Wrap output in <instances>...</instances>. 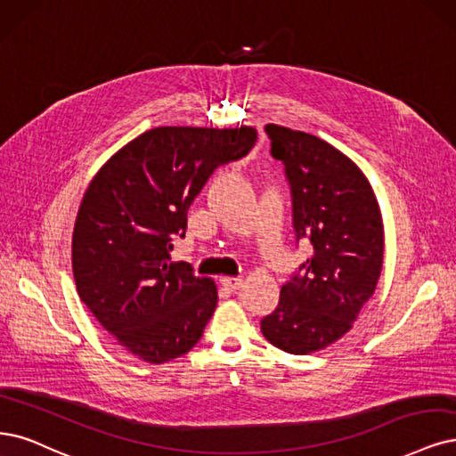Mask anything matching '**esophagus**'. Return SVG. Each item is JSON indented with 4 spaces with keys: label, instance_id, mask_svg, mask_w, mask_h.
<instances>
[{
    "label": "esophagus",
    "instance_id": "esophagus-1",
    "mask_svg": "<svg viewBox=\"0 0 456 456\" xmlns=\"http://www.w3.org/2000/svg\"><path fill=\"white\" fill-rule=\"evenodd\" d=\"M222 285L229 291H237L242 288V278H222Z\"/></svg>",
    "mask_w": 456,
    "mask_h": 456
}]
</instances>
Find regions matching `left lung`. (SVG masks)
Here are the masks:
<instances>
[{"instance_id": "left-lung-1", "label": "left lung", "mask_w": 456, "mask_h": 456, "mask_svg": "<svg viewBox=\"0 0 456 456\" xmlns=\"http://www.w3.org/2000/svg\"><path fill=\"white\" fill-rule=\"evenodd\" d=\"M271 154L285 167L295 240L314 254L281 285L280 302L261 319L273 346L293 353L323 349L353 327L374 295L383 265V222L372 185L340 150L268 124Z\"/></svg>"}]
</instances>
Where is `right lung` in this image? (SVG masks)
Returning a JSON list of instances; mask_svg holds the SVG:
<instances>
[{
	"mask_svg": "<svg viewBox=\"0 0 456 456\" xmlns=\"http://www.w3.org/2000/svg\"><path fill=\"white\" fill-rule=\"evenodd\" d=\"M254 127H156L99 168L73 231L77 291L118 344L151 364L188 353L217 305L212 280L171 261L193 199L219 165L256 146Z\"/></svg>",
	"mask_w": 456,
	"mask_h": 456,
	"instance_id": "add662e5",
	"label": "right lung"
}]
</instances>
